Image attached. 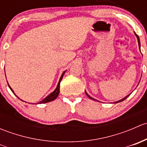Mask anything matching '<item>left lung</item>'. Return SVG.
I'll list each match as a JSON object with an SVG mask.
<instances>
[{
	"label": "left lung",
	"mask_w": 147,
	"mask_h": 147,
	"mask_svg": "<svg viewBox=\"0 0 147 147\" xmlns=\"http://www.w3.org/2000/svg\"><path fill=\"white\" fill-rule=\"evenodd\" d=\"M134 34H135V35H136V36H137V40H138V43H139V49H140V40H139V36H138V35H137V34L135 33V32H134ZM85 93H86V94H87V97H89V98H90V99H92V100H95V101H97V100H96L95 99H94V98H92V97H90V96L89 95V94H87V93L86 92H85ZM129 95L126 96L125 97H124V98H123V99H121V100H119V101H117V102H115V103H118V102H122V101H124V100H125V99H127V97H129Z\"/></svg>",
	"instance_id": "8db88e82"
}]
</instances>
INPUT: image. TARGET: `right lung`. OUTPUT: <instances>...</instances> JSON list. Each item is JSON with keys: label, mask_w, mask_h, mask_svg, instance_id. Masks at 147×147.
I'll list each match as a JSON object with an SVG mask.
<instances>
[{"label": "right lung", "mask_w": 147, "mask_h": 147, "mask_svg": "<svg viewBox=\"0 0 147 147\" xmlns=\"http://www.w3.org/2000/svg\"><path fill=\"white\" fill-rule=\"evenodd\" d=\"M65 72H65H63V74H62L61 77H60V80H59V82H58V84H57V87H56L55 90L53 92L50 93V94H49L48 96H47V97H46L44 99V100H42V101L38 102V103H39V104L46 103V102H49L53 101V100H55V99L57 98V96H58V94H59V93H60V82H61L62 79H63V75H64ZM8 87H10V90H11V91L13 92V93H14V92H13V89H12L11 87H10L9 84H8ZM14 94H15V93H14ZM22 101H23V100H22Z\"/></svg>", "instance_id": "1"}]
</instances>
